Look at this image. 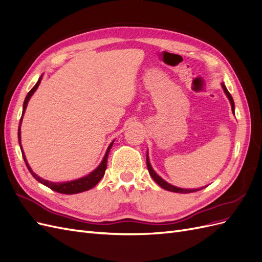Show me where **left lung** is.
Masks as SVG:
<instances>
[{"label":"left lung","mask_w":262,"mask_h":262,"mask_svg":"<svg viewBox=\"0 0 262 262\" xmlns=\"http://www.w3.org/2000/svg\"><path fill=\"white\" fill-rule=\"evenodd\" d=\"M222 85V89H223L225 95L227 96L229 102H231V106H232V112L233 114L235 115V104H234V100H233V97L232 95L229 94V92L227 91L226 86L224 85V83H221ZM146 165H147V169H148V172L149 175L152 176V178L154 179V181L156 182V184L160 185L163 189L165 190H168V191H171V192H177V193H190V192H195V191H199V190L205 188V187H201V188H198V189H184V188H179V187H176V186H172L170 184H168L167 181H165L162 177H160L156 173V171L153 169L152 165H150L149 163V158H148V152H146Z\"/></svg>","instance_id":"obj_1"}]
</instances>
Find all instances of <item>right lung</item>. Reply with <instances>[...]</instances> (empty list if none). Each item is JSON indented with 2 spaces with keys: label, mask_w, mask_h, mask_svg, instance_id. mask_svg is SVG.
I'll use <instances>...</instances> for the list:
<instances>
[{
  "label": "right lung",
  "mask_w": 262,
  "mask_h": 262,
  "mask_svg": "<svg viewBox=\"0 0 262 262\" xmlns=\"http://www.w3.org/2000/svg\"><path fill=\"white\" fill-rule=\"evenodd\" d=\"M41 80H42V75L39 77V80L36 83V85L27 94V96H26L25 100H24V105H23V114H21V118H20V121H19V126H18V142H19V146H20V149H21V154H23V157H24V161H25V164L27 166V168L30 171L31 175H33V177L36 180H38L39 182H40V184H42V185L47 186L48 188L52 189L53 191H57V192H60V193H64V194H75V193H80V192H83V191H87V190H90L93 187L96 186L98 182L100 181V179L102 178V176L105 175V171H106V168H107L108 154L110 152V148L113 147V144H114L115 140L112 142V143L109 144V146H108V148L106 150V154H105L104 158H102L101 163L97 166V168H95L92 172L89 173V175H86V176H84L82 178L75 179V180L66 181V182H53V181H49V180H46V179H42L41 177H39L37 173H35L33 171V169L30 168L29 164L27 163L26 156H25V154H24V150L21 148V144H20V139H21L20 138V124H21V121H23V116H24V114H25V112H26L28 101H29L30 97L34 95V93L37 91L38 86H39V84H40Z\"/></svg>",
  "instance_id": "obj_1"
}]
</instances>
